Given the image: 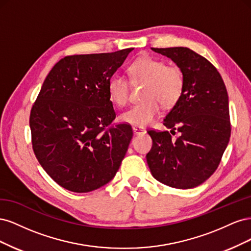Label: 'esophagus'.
<instances>
[{
	"label": "esophagus",
	"instance_id": "1",
	"mask_svg": "<svg viewBox=\"0 0 251 251\" xmlns=\"http://www.w3.org/2000/svg\"><path fill=\"white\" fill-rule=\"evenodd\" d=\"M132 128H133V132H134V134H137V135H139V134H143V133H146V128H144L143 126H134Z\"/></svg>",
	"mask_w": 251,
	"mask_h": 251
}]
</instances>
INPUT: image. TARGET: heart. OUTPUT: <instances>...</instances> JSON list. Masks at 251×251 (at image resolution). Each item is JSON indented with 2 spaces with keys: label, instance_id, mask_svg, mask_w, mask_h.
I'll use <instances>...</instances> for the list:
<instances>
[{
  "label": "heart",
  "instance_id": "1",
  "mask_svg": "<svg viewBox=\"0 0 251 251\" xmlns=\"http://www.w3.org/2000/svg\"><path fill=\"white\" fill-rule=\"evenodd\" d=\"M127 71L134 82L144 81L142 100L119 116L121 123L132 126H148L156 119L160 103L164 108L176 104L183 93V73L176 66L150 55L135 59ZM110 100L118 107H125L130 100V87L126 77L113 74L108 80Z\"/></svg>",
  "mask_w": 251,
  "mask_h": 251
}]
</instances>
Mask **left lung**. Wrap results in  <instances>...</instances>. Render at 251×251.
<instances>
[{
	"label": "left lung",
	"mask_w": 251,
	"mask_h": 251,
	"mask_svg": "<svg viewBox=\"0 0 251 251\" xmlns=\"http://www.w3.org/2000/svg\"><path fill=\"white\" fill-rule=\"evenodd\" d=\"M151 49L177 64L183 73L184 89L163 119L171 132L148 130L153 140L148 165L161 183L180 189L196 187L218 169L230 138L225 83L209 60L189 48Z\"/></svg>",
	"instance_id": "obj_1"
}]
</instances>
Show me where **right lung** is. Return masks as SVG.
Wrapping results in <instances>:
<instances>
[{
  "label": "right lung",
  "instance_id": "right-lung-1",
  "mask_svg": "<svg viewBox=\"0 0 251 251\" xmlns=\"http://www.w3.org/2000/svg\"><path fill=\"white\" fill-rule=\"evenodd\" d=\"M133 48L68 55L45 79L29 118L34 155L58 185L89 193L115 176L133 137L113 124L108 80Z\"/></svg>",
  "mask_w": 251,
  "mask_h": 251
}]
</instances>
